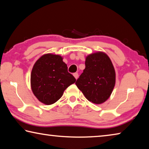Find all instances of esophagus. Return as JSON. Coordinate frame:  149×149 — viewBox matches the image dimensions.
<instances>
[{
  "label": "esophagus",
  "instance_id": "34e87169",
  "mask_svg": "<svg viewBox=\"0 0 149 149\" xmlns=\"http://www.w3.org/2000/svg\"><path fill=\"white\" fill-rule=\"evenodd\" d=\"M73 75H74V76L75 77V79H76L78 78V76H79V75H78L77 73H74V74H73Z\"/></svg>",
  "mask_w": 149,
  "mask_h": 149
}]
</instances>
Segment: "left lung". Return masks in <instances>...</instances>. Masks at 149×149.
<instances>
[{
    "label": "left lung",
    "mask_w": 149,
    "mask_h": 149,
    "mask_svg": "<svg viewBox=\"0 0 149 149\" xmlns=\"http://www.w3.org/2000/svg\"><path fill=\"white\" fill-rule=\"evenodd\" d=\"M85 68L75 82L85 98L95 104L104 102L112 93L116 83L114 68L110 58L102 52L86 57Z\"/></svg>",
    "instance_id": "8db88e82"
}]
</instances>
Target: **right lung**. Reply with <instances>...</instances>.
Segmentation results:
<instances>
[{"label": "right lung", "mask_w": 149, "mask_h": 149, "mask_svg": "<svg viewBox=\"0 0 149 149\" xmlns=\"http://www.w3.org/2000/svg\"><path fill=\"white\" fill-rule=\"evenodd\" d=\"M60 55L46 54L37 60L31 74V87L34 95L45 104L58 100L66 88L75 82L68 72L67 65Z\"/></svg>", "instance_id": "1"}]
</instances>
